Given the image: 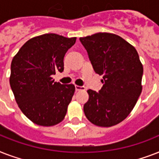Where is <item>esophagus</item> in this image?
Returning a JSON list of instances; mask_svg holds the SVG:
<instances>
[{
	"instance_id": "obj_1",
	"label": "esophagus",
	"mask_w": 159,
	"mask_h": 159,
	"mask_svg": "<svg viewBox=\"0 0 159 159\" xmlns=\"http://www.w3.org/2000/svg\"><path fill=\"white\" fill-rule=\"evenodd\" d=\"M75 89H76V91H84L86 88H85V87H82V86H77V85H76L75 86Z\"/></svg>"
}]
</instances>
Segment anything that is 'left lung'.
<instances>
[{"instance_id":"obj_1","label":"left lung","mask_w":159,"mask_h":159,"mask_svg":"<svg viewBox=\"0 0 159 159\" xmlns=\"http://www.w3.org/2000/svg\"><path fill=\"white\" fill-rule=\"evenodd\" d=\"M79 39L95 72L103 76L99 92L87 91L85 116L95 125H116L129 115L142 92L143 68L138 52L115 34L97 33Z\"/></svg>"}]
</instances>
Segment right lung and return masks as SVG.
Segmentation results:
<instances>
[{"label": "right lung", "mask_w": 159, "mask_h": 159, "mask_svg": "<svg viewBox=\"0 0 159 159\" xmlns=\"http://www.w3.org/2000/svg\"><path fill=\"white\" fill-rule=\"evenodd\" d=\"M77 38L45 34L30 39L13 57L10 85L24 115L41 126H53L64 119L74 94L72 84L54 82L63 71V57Z\"/></svg>", "instance_id": "obj_1"}]
</instances>
